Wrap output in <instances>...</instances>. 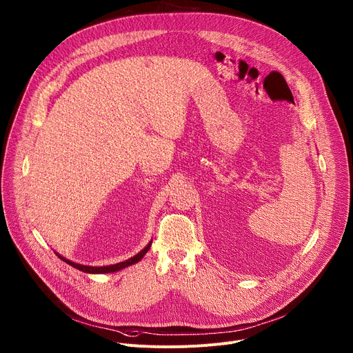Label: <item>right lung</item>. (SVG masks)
Listing matches in <instances>:
<instances>
[{
    "label": "right lung",
    "instance_id": "1",
    "mask_svg": "<svg viewBox=\"0 0 353 353\" xmlns=\"http://www.w3.org/2000/svg\"><path fill=\"white\" fill-rule=\"evenodd\" d=\"M150 245H152V241H149L148 245H146L143 250H141L137 256H134V257H131V259H128V260H125V261H123V263L113 264V265H106V267H89V265H82V264L72 263V261L64 259L63 256H60V254H57V253H56V254L59 256V259H61L63 261H65L67 264H70L71 267H74V268H77V270H79V271H82V272H86V274H110V272L120 271V270H123V268H127V267H130V265H132V264L141 261V259L148 253V250L150 248Z\"/></svg>",
    "mask_w": 353,
    "mask_h": 353
}]
</instances>
